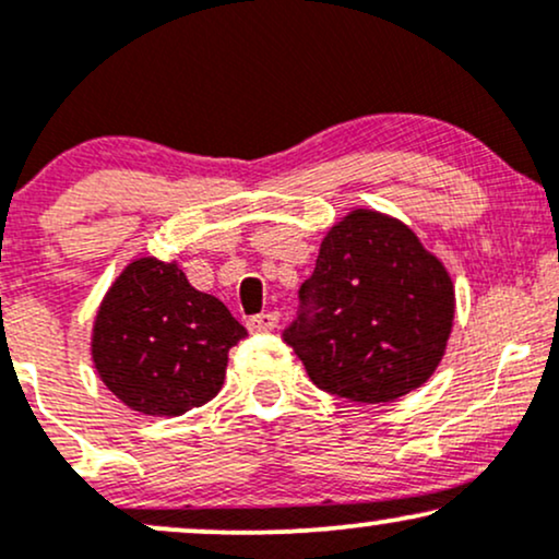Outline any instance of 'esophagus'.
<instances>
[{
	"label": "esophagus",
	"instance_id": "1",
	"mask_svg": "<svg viewBox=\"0 0 559 559\" xmlns=\"http://www.w3.org/2000/svg\"><path fill=\"white\" fill-rule=\"evenodd\" d=\"M278 325V312H260V316L247 320V329L252 333H267Z\"/></svg>",
	"mask_w": 559,
	"mask_h": 559
}]
</instances>
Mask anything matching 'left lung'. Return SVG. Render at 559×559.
<instances>
[{
  "label": "left lung",
  "mask_w": 559,
  "mask_h": 559,
  "mask_svg": "<svg viewBox=\"0 0 559 559\" xmlns=\"http://www.w3.org/2000/svg\"><path fill=\"white\" fill-rule=\"evenodd\" d=\"M284 331L320 389L349 402H394L439 368L454 323L444 262L400 217L349 210L320 241Z\"/></svg>",
  "instance_id": "1"
}]
</instances>
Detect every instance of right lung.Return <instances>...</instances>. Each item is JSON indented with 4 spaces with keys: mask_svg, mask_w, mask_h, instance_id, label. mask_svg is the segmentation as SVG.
<instances>
[{
    "mask_svg": "<svg viewBox=\"0 0 559 559\" xmlns=\"http://www.w3.org/2000/svg\"><path fill=\"white\" fill-rule=\"evenodd\" d=\"M247 329L176 260L136 258L102 297L92 329L96 376L126 407L178 418L226 381L228 349Z\"/></svg>",
    "mask_w": 559,
    "mask_h": 559,
    "instance_id": "right-lung-1",
    "label": "right lung"
}]
</instances>
